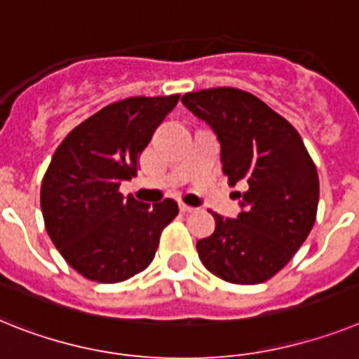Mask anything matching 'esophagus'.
<instances>
[{"label":"esophagus","instance_id":"1","mask_svg":"<svg viewBox=\"0 0 359 359\" xmlns=\"http://www.w3.org/2000/svg\"><path fill=\"white\" fill-rule=\"evenodd\" d=\"M180 212H182V213H194V212H197V208L188 206V204L180 203Z\"/></svg>","mask_w":359,"mask_h":359}]
</instances>
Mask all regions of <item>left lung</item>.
<instances>
[{
	"instance_id": "obj_1",
	"label": "left lung",
	"mask_w": 359,
	"mask_h": 359,
	"mask_svg": "<svg viewBox=\"0 0 359 359\" xmlns=\"http://www.w3.org/2000/svg\"><path fill=\"white\" fill-rule=\"evenodd\" d=\"M182 104L221 142L230 186H248L237 219L212 212L215 231L197 243L213 276L233 285L268 281L288 264L316 222L318 170L296 128L248 91L215 87L186 93Z\"/></svg>"
}]
</instances>
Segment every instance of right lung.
<instances>
[{"label":"right lung","instance_id":"obj_1","mask_svg":"<svg viewBox=\"0 0 359 359\" xmlns=\"http://www.w3.org/2000/svg\"><path fill=\"white\" fill-rule=\"evenodd\" d=\"M180 95L131 96L102 107L63 138L41 180L45 230L72 270L89 281L120 283L149 266L161 233L179 215L123 197L140 155Z\"/></svg>","mask_w":359,"mask_h":359}]
</instances>
